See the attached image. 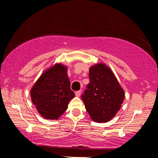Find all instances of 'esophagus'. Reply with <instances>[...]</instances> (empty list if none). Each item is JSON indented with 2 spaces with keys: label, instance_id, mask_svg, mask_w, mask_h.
<instances>
[{
  "label": "esophagus",
  "instance_id": "obj_1",
  "mask_svg": "<svg viewBox=\"0 0 158 158\" xmlns=\"http://www.w3.org/2000/svg\"><path fill=\"white\" fill-rule=\"evenodd\" d=\"M81 90H78V91H76L75 92V95L76 96H77V97H79L80 95H81Z\"/></svg>",
  "mask_w": 158,
  "mask_h": 158
}]
</instances>
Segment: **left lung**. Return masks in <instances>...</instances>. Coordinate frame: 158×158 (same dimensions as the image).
<instances>
[{"instance_id":"obj_1","label":"left lung","mask_w":158,"mask_h":158,"mask_svg":"<svg viewBox=\"0 0 158 158\" xmlns=\"http://www.w3.org/2000/svg\"><path fill=\"white\" fill-rule=\"evenodd\" d=\"M90 83L81 95L85 107L93 121L105 123L114 118L124 100V91L114 73L105 64L91 67Z\"/></svg>"}]
</instances>
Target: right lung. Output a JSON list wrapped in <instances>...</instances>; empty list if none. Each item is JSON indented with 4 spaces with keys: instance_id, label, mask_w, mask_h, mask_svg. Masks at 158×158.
<instances>
[{
    "instance_id": "right-lung-1",
    "label": "right lung",
    "mask_w": 158,
    "mask_h": 158,
    "mask_svg": "<svg viewBox=\"0 0 158 158\" xmlns=\"http://www.w3.org/2000/svg\"><path fill=\"white\" fill-rule=\"evenodd\" d=\"M31 96L42 116L50 120L58 119L74 97L66 67L56 64L45 71L32 88Z\"/></svg>"
}]
</instances>
